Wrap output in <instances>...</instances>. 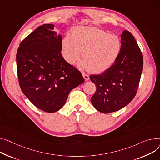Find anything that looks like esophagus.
<instances>
[{"label": "esophagus", "mask_w": 160, "mask_h": 160, "mask_svg": "<svg viewBox=\"0 0 160 160\" xmlns=\"http://www.w3.org/2000/svg\"><path fill=\"white\" fill-rule=\"evenodd\" d=\"M82 75H83V78H84V79L86 81H88V80H89V77L88 74H87L86 73H83Z\"/></svg>", "instance_id": "obj_1"}]
</instances>
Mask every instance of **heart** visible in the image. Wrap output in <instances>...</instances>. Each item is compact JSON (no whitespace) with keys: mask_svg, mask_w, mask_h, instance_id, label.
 Listing matches in <instances>:
<instances>
[{"mask_svg":"<svg viewBox=\"0 0 160 160\" xmlns=\"http://www.w3.org/2000/svg\"><path fill=\"white\" fill-rule=\"evenodd\" d=\"M62 54L71 64L82 54L80 66L93 72H100L109 68L118 58L122 50L120 38L115 34L92 27H77L70 36L62 40Z\"/></svg>","mask_w":160,"mask_h":160,"instance_id":"heart-1","label":"heart"}]
</instances>
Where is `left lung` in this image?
I'll use <instances>...</instances> for the list:
<instances>
[{
	"instance_id": "8db88e82",
	"label": "left lung",
	"mask_w": 160,
	"mask_h": 160,
	"mask_svg": "<svg viewBox=\"0 0 160 160\" xmlns=\"http://www.w3.org/2000/svg\"><path fill=\"white\" fill-rule=\"evenodd\" d=\"M120 37L118 58L108 69L90 76L97 88L91 101L102 113L118 111L133 100L143 70V55L133 35L124 30Z\"/></svg>"
}]
</instances>
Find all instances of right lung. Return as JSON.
Returning <instances> with one entry per match:
<instances>
[{
  "mask_svg": "<svg viewBox=\"0 0 160 160\" xmlns=\"http://www.w3.org/2000/svg\"><path fill=\"white\" fill-rule=\"evenodd\" d=\"M54 28H37L21 42L16 57L21 90L37 108L50 113L60 110L71 91L84 82L62 56V36Z\"/></svg>",
  "mask_w": 160,
  "mask_h": 160,
  "instance_id": "add662e5",
  "label": "right lung"
}]
</instances>
